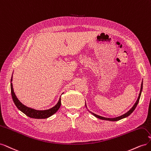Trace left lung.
Wrapping results in <instances>:
<instances>
[{"instance_id":"left-lung-1","label":"left lung","mask_w":151,"mask_h":151,"mask_svg":"<svg viewBox=\"0 0 151 151\" xmlns=\"http://www.w3.org/2000/svg\"><path fill=\"white\" fill-rule=\"evenodd\" d=\"M142 86H143V84L142 83L141 84V88H140V93H139V97H138V99L137 100L136 103H135V104L133 106V107H132L130 110L128 111L127 113H125L124 115H123L122 116H118V117H116V118H105V117H103V116H99L98 115H96V114L92 113V114L93 115H94L96 117H97L98 118H99V119H101V120H109V121H118V120H120L121 119H122V118H124L125 117H127L128 116H129L130 114L133 112L134 111V109H135V108L137 107V105L138 104V103L139 101V99H140V95H141V93H142Z\"/></svg>"}]
</instances>
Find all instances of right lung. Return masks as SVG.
Wrapping results in <instances>:
<instances>
[{
	"label": "right lung",
	"instance_id": "obj_1",
	"mask_svg": "<svg viewBox=\"0 0 151 151\" xmlns=\"http://www.w3.org/2000/svg\"><path fill=\"white\" fill-rule=\"evenodd\" d=\"M12 78H11V82L12 80ZM11 95H12L13 101L16 107L22 113H24L26 116H28L30 118H36V119H44V118H47L53 115L54 113H55L58 111V109L60 107L61 98L59 99V101L55 106L49 109H47V110H36V109L28 108L25 105H24L22 103H21L19 101V99L17 98L14 92L12 83H11Z\"/></svg>",
	"mask_w": 151,
	"mask_h": 151
}]
</instances>
